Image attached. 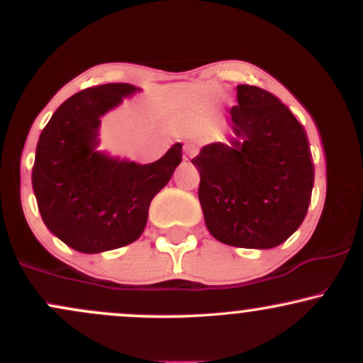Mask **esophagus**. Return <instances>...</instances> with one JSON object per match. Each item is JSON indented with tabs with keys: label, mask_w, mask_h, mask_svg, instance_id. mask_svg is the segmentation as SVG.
<instances>
[{
	"label": "esophagus",
	"mask_w": 363,
	"mask_h": 363,
	"mask_svg": "<svg viewBox=\"0 0 363 363\" xmlns=\"http://www.w3.org/2000/svg\"><path fill=\"white\" fill-rule=\"evenodd\" d=\"M186 153H187V155H189V157H194L196 153H198V147H196L194 143H187V145H186Z\"/></svg>",
	"instance_id": "obj_1"
}]
</instances>
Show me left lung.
Segmentation results:
<instances>
[{
    "label": "left lung",
    "instance_id": "left-lung-1",
    "mask_svg": "<svg viewBox=\"0 0 363 363\" xmlns=\"http://www.w3.org/2000/svg\"><path fill=\"white\" fill-rule=\"evenodd\" d=\"M235 138L201 148L198 198L210 234L245 249H272L301 227L309 210L314 164L289 107L269 91L237 85Z\"/></svg>",
    "mask_w": 363,
    "mask_h": 363
}]
</instances>
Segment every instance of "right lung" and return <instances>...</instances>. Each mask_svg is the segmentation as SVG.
I'll return each mask as SVG.
<instances>
[{
	"label": "right lung",
	"instance_id": "1",
	"mask_svg": "<svg viewBox=\"0 0 363 363\" xmlns=\"http://www.w3.org/2000/svg\"><path fill=\"white\" fill-rule=\"evenodd\" d=\"M135 91L129 83L78 91L40 133L32 169L37 206L45 227L78 252L135 242L145 230L153 196L182 160L181 143L147 165L97 152L101 118Z\"/></svg>",
	"mask_w": 363,
	"mask_h": 363
}]
</instances>
